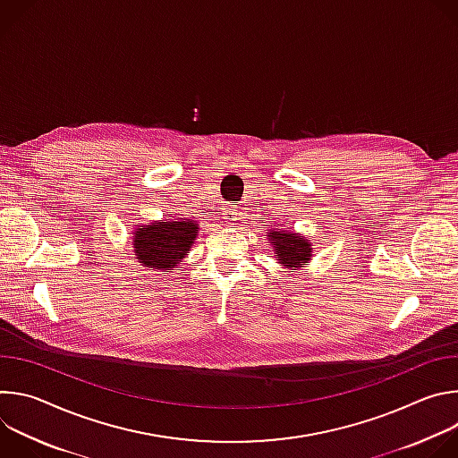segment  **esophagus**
<instances>
[{"instance_id": "obj_1", "label": "esophagus", "mask_w": 458, "mask_h": 458, "mask_svg": "<svg viewBox=\"0 0 458 458\" xmlns=\"http://www.w3.org/2000/svg\"><path fill=\"white\" fill-rule=\"evenodd\" d=\"M225 219L228 225H235L239 221V207L235 203H228L225 207Z\"/></svg>"}]
</instances>
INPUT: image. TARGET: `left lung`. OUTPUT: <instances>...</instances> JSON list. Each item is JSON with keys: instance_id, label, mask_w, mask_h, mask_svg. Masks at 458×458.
Wrapping results in <instances>:
<instances>
[{"instance_id": "1", "label": "left lung", "mask_w": 458, "mask_h": 458, "mask_svg": "<svg viewBox=\"0 0 458 458\" xmlns=\"http://www.w3.org/2000/svg\"><path fill=\"white\" fill-rule=\"evenodd\" d=\"M268 237L274 241L277 260L283 267L297 268L310 260L311 244L301 235L290 232H272Z\"/></svg>"}]
</instances>
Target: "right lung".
<instances>
[{"mask_svg": "<svg viewBox=\"0 0 458 458\" xmlns=\"http://www.w3.org/2000/svg\"><path fill=\"white\" fill-rule=\"evenodd\" d=\"M199 226L190 219L152 223L140 228L134 237L136 255L147 268L168 270L175 268L181 259L190 251Z\"/></svg>", "mask_w": 458, "mask_h": 458, "instance_id": "obj_1", "label": "right lung"}]
</instances>
